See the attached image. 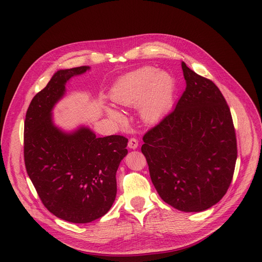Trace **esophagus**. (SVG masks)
<instances>
[{"mask_svg":"<svg viewBox=\"0 0 262 262\" xmlns=\"http://www.w3.org/2000/svg\"><path fill=\"white\" fill-rule=\"evenodd\" d=\"M128 147L130 148V149H136L137 147H138V140L136 139V138H134V137H132V138H130L129 139V142H128Z\"/></svg>","mask_w":262,"mask_h":262,"instance_id":"obj_1","label":"esophagus"}]
</instances>
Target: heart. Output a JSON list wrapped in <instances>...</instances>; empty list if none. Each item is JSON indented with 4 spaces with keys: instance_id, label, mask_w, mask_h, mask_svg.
Returning a JSON list of instances; mask_svg holds the SVG:
<instances>
[{
    "instance_id": "b5f03b06",
    "label": "heart",
    "mask_w": 262,
    "mask_h": 262,
    "mask_svg": "<svg viewBox=\"0 0 262 262\" xmlns=\"http://www.w3.org/2000/svg\"><path fill=\"white\" fill-rule=\"evenodd\" d=\"M175 83L171 74L145 66L120 77L110 90V98L119 106L135 107L146 123H154L171 106ZM109 117L123 122V115L107 108Z\"/></svg>"
}]
</instances>
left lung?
I'll return each mask as SVG.
<instances>
[{
  "label": "left lung",
  "instance_id": "left-lung-1",
  "mask_svg": "<svg viewBox=\"0 0 262 262\" xmlns=\"http://www.w3.org/2000/svg\"><path fill=\"white\" fill-rule=\"evenodd\" d=\"M186 90L175 108L143 137L152 183L183 212H201L227 193L237 159L230 108L212 80L182 63Z\"/></svg>",
  "mask_w": 262,
  "mask_h": 262
}]
</instances>
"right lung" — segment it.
Instances as JSON below:
<instances>
[{
	"instance_id": "add662e5",
	"label": "right lung",
	"mask_w": 262,
	"mask_h": 262,
	"mask_svg": "<svg viewBox=\"0 0 262 262\" xmlns=\"http://www.w3.org/2000/svg\"><path fill=\"white\" fill-rule=\"evenodd\" d=\"M89 66L58 70L28 107L24 159L43 205L56 217L87 224L104 216L116 197V171L127 155L128 138L96 137L88 127L65 132L54 125L52 109L65 85Z\"/></svg>"
}]
</instances>
